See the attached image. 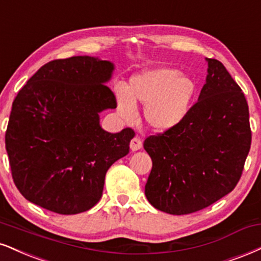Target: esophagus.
I'll return each instance as SVG.
<instances>
[{"label":"esophagus","instance_id":"esophagus-1","mask_svg":"<svg viewBox=\"0 0 261 261\" xmlns=\"http://www.w3.org/2000/svg\"><path fill=\"white\" fill-rule=\"evenodd\" d=\"M130 148L133 152H136V150H139L142 148V141L140 139H137V137H135V139L131 140L130 142Z\"/></svg>","mask_w":261,"mask_h":261}]
</instances>
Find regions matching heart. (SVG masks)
<instances>
[{"instance_id": "obj_1", "label": "heart", "mask_w": 261, "mask_h": 261, "mask_svg": "<svg viewBox=\"0 0 261 261\" xmlns=\"http://www.w3.org/2000/svg\"><path fill=\"white\" fill-rule=\"evenodd\" d=\"M197 92L198 85L190 74L169 67L144 69L131 77L126 91L117 90V109L124 120L134 121L136 106H144L147 125L156 133H165L186 119Z\"/></svg>"}]
</instances>
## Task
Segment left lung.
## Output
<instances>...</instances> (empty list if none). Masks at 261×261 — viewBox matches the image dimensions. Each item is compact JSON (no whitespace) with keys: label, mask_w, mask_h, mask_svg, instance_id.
<instances>
[{"label":"left lung","mask_w":261,"mask_h":261,"mask_svg":"<svg viewBox=\"0 0 261 261\" xmlns=\"http://www.w3.org/2000/svg\"><path fill=\"white\" fill-rule=\"evenodd\" d=\"M206 63L205 84L186 119L143 143L153 164L144 193L168 214L198 212L230 193L250 149L246 97L221 62Z\"/></svg>","instance_id":"8db88e82"}]
</instances>
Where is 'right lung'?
I'll return each instance as SVG.
<instances>
[{"instance_id": "add662e5", "label": "right lung", "mask_w": 261, "mask_h": 261, "mask_svg": "<svg viewBox=\"0 0 261 261\" xmlns=\"http://www.w3.org/2000/svg\"><path fill=\"white\" fill-rule=\"evenodd\" d=\"M114 64L75 56L41 67L15 97L6 131L12 176L29 202L63 215L100 199L113 163L128 153L135 133L103 130L99 113L117 107L107 86Z\"/></svg>"}]
</instances>
